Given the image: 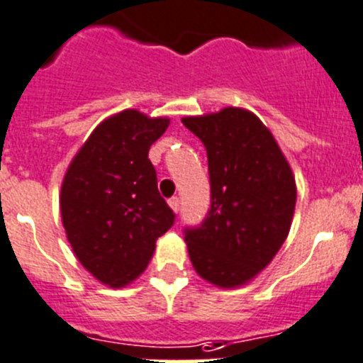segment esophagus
I'll return each mask as SVG.
<instances>
[{"label": "esophagus", "instance_id": "obj_1", "mask_svg": "<svg viewBox=\"0 0 363 363\" xmlns=\"http://www.w3.org/2000/svg\"><path fill=\"white\" fill-rule=\"evenodd\" d=\"M168 204H170V208L174 209L175 213L181 211V199H179V197H172L170 201H168Z\"/></svg>", "mask_w": 363, "mask_h": 363}]
</instances>
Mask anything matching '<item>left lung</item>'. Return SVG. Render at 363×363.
<instances>
[{
	"mask_svg": "<svg viewBox=\"0 0 363 363\" xmlns=\"http://www.w3.org/2000/svg\"><path fill=\"white\" fill-rule=\"evenodd\" d=\"M208 152L211 206L184 228L199 276L238 286L265 269L284 243L296 209V179L269 128L252 113L228 107L184 118Z\"/></svg>",
	"mask_w": 363,
	"mask_h": 363,
	"instance_id": "left-lung-1",
	"label": "left lung"
}]
</instances>
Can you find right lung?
<instances>
[{"mask_svg":"<svg viewBox=\"0 0 363 363\" xmlns=\"http://www.w3.org/2000/svg\"><path fill=\"white\" fill-rule=\"evenodd\" d=\"M166 118L123 111L94 128L74 155L60 191V213L79 262L101 283L123 286L150 262L155 240L175 213L157 189L148 150Z\"/></svg>","mask_w":363,"mask_h":363,"instance_id":"add662e5","label":"right lung"}]
</instances>
